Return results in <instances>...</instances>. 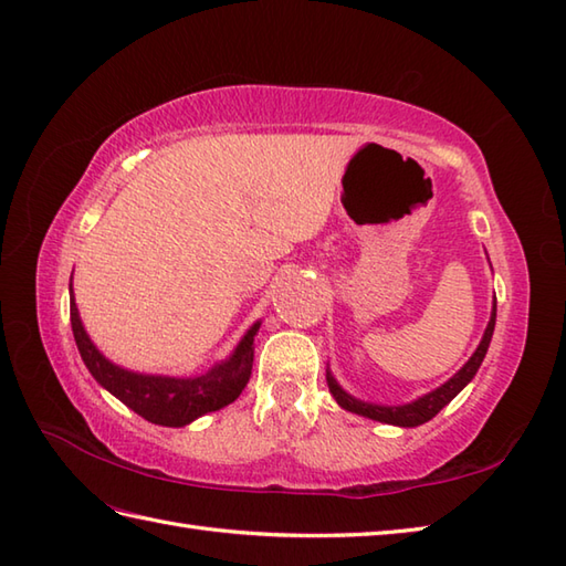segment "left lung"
<instances>
[{
  "label": "left lung",
  "mask_w": 566,
  "mask_h": 566,
  "mask_svg": "<svg viewBox=\"0 0 566 566\" xmlns=\"http://www.w3.org/2000/svg\"><path fill=\"white\" fill-rule=\"evenodd\" d=\"M494 324H496V300H494V312H492V319H489V324H486V332H484L482 344L476 346L472 358L464 363L462 370L455 373L453 378H450L446 385L433 389V392H429V395L419 397L417 401H411V405H405V407L363 405V401H356L354 397H348L344 389L336 385V380L332 378V375H326V382H329V389H332V395H334V399L338 401V405H342L348 411L360 413V417H368V419H375V421H385V423H395V426H419V423H426V421H431L436 413L441 411L448 405V401L453 399L460 392V389L474 378L476 370H480L482 360L486 356L489 342H492Z\"/></svg>",
  "instance_id": "obj_1"
}]
</instances>
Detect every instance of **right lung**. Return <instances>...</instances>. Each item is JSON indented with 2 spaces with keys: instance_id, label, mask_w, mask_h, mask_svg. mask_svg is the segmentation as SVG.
Segmentation results:
<instances>
[{
  "instance_id": "right-lung-1",
  "label": "right lung",
  "mask_w": 566,
  "mask_h": 566,
  "mask_svg": "<svg viewBox=\"0 0 566 566\" xmlns=\"http://www.w3.org/2000/svg\"><path fill=\"white\" fill-rule=\"evenodd\" d=\"M70 322L84 366L90 368L96 382L104 385L113 397H118L125 407L140 413L143 419L159 426H186L208 411L228 407L230 401L240 397L249 382L251 363H254V336L259 332V324L251 326L237 346L234 356L206 373L203 378L181 380L137 375L108 363L86 336L74 300H70Z\"/></svg>"
}]
</instances>
